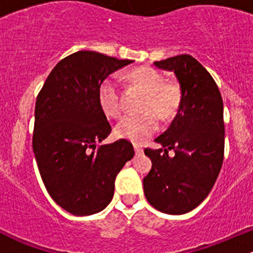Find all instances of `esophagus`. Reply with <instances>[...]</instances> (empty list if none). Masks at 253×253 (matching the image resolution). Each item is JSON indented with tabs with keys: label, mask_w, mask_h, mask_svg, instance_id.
<instances>
[{
	"label": "esophagus",
	"mask_w": 253,
	"mask_h": 253,
	"mask_svg": "<svg viewBox=\"0 0 253 253\" xmlns=\"http://www.w3.org/2000/svg\"><path fill=\"white\" fill-rule=\"evenodd\" d=\"M133 148H134V152H136V154H142L143 153V148L141 147V145L133 144Z\"/></svg>",
	"instance_id": "esophagus-1"
}]
</instances>
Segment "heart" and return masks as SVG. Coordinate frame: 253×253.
I'll return each instance as SVG.
<instances>
[{
	"label": "heart",
	"instance_id": "heart-1",
	"mask_svg": "<svg viewBox=\"0 0 253 253\" xmlns=\"http://www.w3.org/2000/svg\"><path fill=\"white\" fill-rule=\"evenodd\" d=\"M128 79L138 84L147 93L143 114L125 115L115 126V134L119 138L134 143L144 142L159 126V120L154 110L163 119L174 116L181 104L182 94L176 83H165L164 76L152 67H139L128 73ZM99 104L108 116L116 117L121 112L119 79L114 76L106 78L99 86Z\"/></svg>",
	"mask_w": 253,
	"mask_h": 253
}]
</instances>
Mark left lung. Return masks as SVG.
Here are the masks:
<instances>
[{
	"label": "left lung",
	"mask_w": 253,
	"mask_h": 253,
	"mask_svg": "<svg viewBox=\"0 0 253 253\" xmlns=\"http://www.w3.org/2000/svg\"><path fill=\"white\" fill-rule=\"evenodd\" d=\"M154 66L174 73L182 99L169 128L155 139L164 153L144 150L152 170L143 178V188L154 208L180 215L205 201L223 165V99L208 71L192 56H174ZM171 149L174 157L167 154Z\"/></svg>",
	"instance_id": "1"
}]
</instances>
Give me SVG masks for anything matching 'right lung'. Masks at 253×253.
Listing matches in <instances>:
<instances>
[{
	"label": "right lung",
	"mask_w": 253,
	"mask_h": 253,
	"mask_svg": "<svg viewBox=\"0 0 253 253\" xmlns=\"http://www.w3.org/2000/svg\"><path fill=\"white\" fill-rule=\"evenodd\" d=\"M132 62L78 51L55 66L37 98L33 150L38 168L51 198L73 215L106 208L115 178L134 155L126 139L96 147L111 132L99 86Z\"/></svg>",
	"instance_id": "obj_1"
}]
</instances>
